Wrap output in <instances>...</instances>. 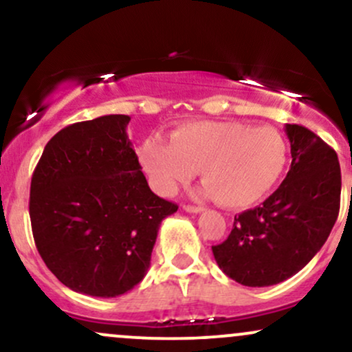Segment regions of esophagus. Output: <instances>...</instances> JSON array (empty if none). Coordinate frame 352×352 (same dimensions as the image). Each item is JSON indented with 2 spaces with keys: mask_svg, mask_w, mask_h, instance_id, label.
Masks as SVG:
<instances>
[{
  "mask_svg": "<svg viewBox=\"0 0 352 352\" xmlns=\"http://www.w3.org/2000/svg\"><path fill=\"white\" fill-rule=\"evenodd\" d=\"M184 210L187 213H201L204 207H197V205H184Z\"/></svg>",
  "mask_w": 352,
  "mask_h": 352,
  "instance_id": "34e87169",
  "label": "esophagus"
}]
</instances>
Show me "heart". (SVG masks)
<instances>
[{"label": "heart", "instance_id": "obj_1", "mask_svg": "<svg viewBox=\"0 0 352 352\" xmlns=\"http://www.w3.org/2000/svg\"><path fill=\"white\" fill-rule=\"evenodd\" d=\"M139 157L159 195H173L200 170L205 193L217 204L245 208L268 195L281 179L288 142L274 127L205 120L175 129L170 142L147 137Z\"/></svg>", "mask_w": 352, "mask_h": 352}]
</instances>
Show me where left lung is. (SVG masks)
Listing matches in <instances>:
<instances>
[{"label": "left lung", "mask_w": 352, "mask_h": 352, "mask_svg": "<svg viewBox=\"0 0 352 352\" xmlns=\"http://www.w3.org/2000/svg\"><path fill=\"white\" fill-rule=\"evenodd\" d=\"M292 167L260 207L235 217L223 243L212 246L217 265L243 286L288 280L313 260L339 213L341 168L336 152L309 129L286 124Z\"/></svg>", "instance_id": "left-lung-1"}]
</instances>
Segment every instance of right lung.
Masks as SVG:
<instances>
[{"instance_id":"right-lung-1","label":"right lung","mask_w":352,"mask_h":352,"mask_svg":"<svg viewBox=\"0 0 352 352\" xmlns=\"http://www.w3.org/2000/svg\"><path fill=\"white\" fill-rule=\"evenodd\" d=\"M129 122L111 114L67 125L46 144L31 179L36 248L76 293L131 292L151 266L160 223L179 208L148 187Z\"/></svg>"}]
</instances>
